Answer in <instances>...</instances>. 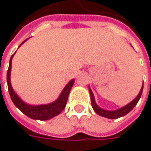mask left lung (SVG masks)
I'll return each instance as SVG.
<instances>
[{
    "label": "left lung",
    "mask_w": 151,
    "mask_h": 151,
    "mask_svg": "<svg viewBox=\"0 0 151 151\" xmlns=\"http://www.w3.org/2000/svg\"><path fill=\"white\" fill-rule=\"evenodd\" d=\"M143 86H144V85L142 86V88H141V90L139 91V95L136 96V98H135L134 100H133L131 102H129L128 105H126L124 107H121V108H119L118 110H115V111H107V110L101 109V107H98L96 104V102H95V99H94L93 93H92V91L91 90L90 86H89V91H90L91 101V106H92V108L94 109V111H95L98 115L102 116V117H105V118H107V119H115L121 118V117L124 116L126 114H128L134 107L136 106V104L138 103L139 98H140V96L142 95Z\"/></svg>",
    "instance_id": "8db88e82"
}]
</instances>
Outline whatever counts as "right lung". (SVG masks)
Listing matches in <instances>:
<instances>
[{
  "label": "right lung",
  "instance_id": "right-lung-1",
  "mask_svg": "<svg viewBox=\"0 0 151 151\" xmlns=\"http://www.w3.org/2000/svg\"><path fill=\"white\" fill-rule=\"evenodd\" d=\"M25 41H23V43ZM23 43H22V44ZM13 55H14V54L12 55V57L10 59V62H9L8 70H7V75H6V81H7L9 94H10V96H11L12 100L13 101V103L15 104V106L17 107L22 113H23L27 117H29V118H31L32 119L48 120V119H52L55 116L59 115L66 106L68 96H69L70 91L75 81L71 80L66 85V86L64 88L63 91L61 92L60 97L54 102L47 104V105H39V106L27 105L18 97V96L15 93L14 91L12 90V86H11L10 75H11V69H12V59Z\"/></svg>",
  "mask_w": 151,
  "mask_h": 151
}]
</instances>
